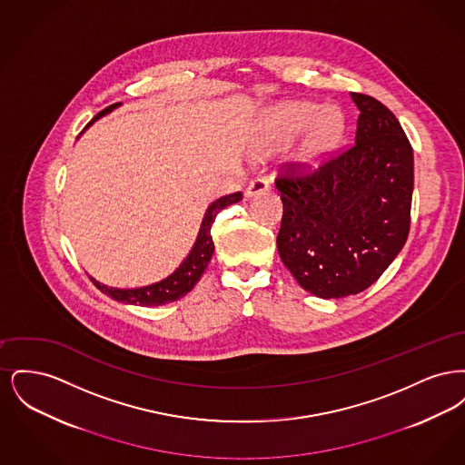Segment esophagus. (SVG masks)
<instances>
[{"instance_id": "34e87169", "label": "esophagus", "mask_w": 465, "mask_h": 465, "mask_svg": "<svg viewBox=\"0 0 465 465\" xmlns=\"http://www.w3.org/2000/svg\"><path fill=\"white\" fill-rule=\"evenodd\" d=\"M270 188V183L266 177H254L252 181H249L247 188H245V197H254V195H262Z\"/></svg>"}]
</instances>
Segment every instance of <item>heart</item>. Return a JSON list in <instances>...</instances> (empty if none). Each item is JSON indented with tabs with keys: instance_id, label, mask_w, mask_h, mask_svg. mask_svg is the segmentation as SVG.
I'll use <instances>...</instances> for the list:
<instances>
[{
	"instance_id": "heart-1",
	"label": "heart",
	"mask_w": 465,
	"mask_h": 465,
	"mask_svg": "<svg viewBox=\"0 0 465 465\" xmlns=\"http://www.w3.org/2000/svg\"><path fill=\"white\" fill-rule=\"evenodd\" d=\"M305 127L307 133L302 139L296 160L303 171L313 173L324 165L338 146L345 129V118L334 106L317 110L313 103L307 101L284 103L270 116V143L273 146L284 144Z\"/></svg>"
}]
</instances>
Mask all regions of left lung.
Returning <instances> with one entry per match:
<instances>
[{"instance_id": "obj_1", "label": "left lung", "mask_w": 465, "mask_h": 465, "mask_svg": "<svg viewBox=\"0 0 465 465\" xmlns=\"http://www.w3.org/2000/svg\"><path fill=\"white\" fill-rule=\"evenodd\" d=\"M355 143L317 171L291 163L275 186L284 214L277 249L298 284L334 300L370 288L410 233L413 150L394 113L351 92Z\"/></svg>"}]
</instances>
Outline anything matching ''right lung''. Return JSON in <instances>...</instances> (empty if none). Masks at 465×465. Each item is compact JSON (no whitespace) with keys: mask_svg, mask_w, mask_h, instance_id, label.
Masks as SVG:
<instances>
[{"mask_svg":"<svg viewBox=\"0 0 465 465\" xmlns=\"http://www.w3.org/2000/svg\"><path fill=\"white\" fill-rule=\"evenodd\" d=\"M118 104H113L110 108L97 113L85 129H89L90 125L99 120L101 116L108 114L110 111L114 110ZM84 129V131H85ZM239 200H242V193L237 192V193H232V195H224L222 199L214 200L205 214H203V220L200 224L199 235H197V241L193 243L190 254L183 260V263L177 266L176 270L165 277L163 281L155 282V284H150V286H143V288L135 289H118V288H108L101 282H97L95 279L90 277V281L95 284V288L99 291H103L104 294H108L113 300L120 302V303H129V305H141V307H158V305H165V303H171V302H176L179 298H183L184 294H188L192 289L195 288V284L199 282L202 273L205 272V268L209 265L211 258H213V252H214V242H213V235H211V228H213V223L216 220L218 213L232 205V203H237Z\"/></svg>","mask_w":465,"mask_h":465,"instance_id":"right-lung-1","label":"right lung"}]
</instances>
